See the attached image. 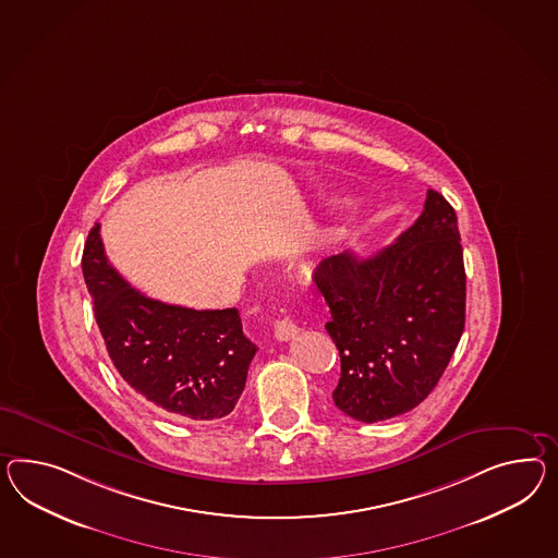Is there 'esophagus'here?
<instances>
[{
    "mask_svg": "<svg viewBox=\"0 0 558 558\" xmlns=\"http://www.w3.org/2000/svg\"><path fill=\"white\" fill-rule=\"evenodd\" d=\"M298 333H300V326L291 317H283V319L275 322V338L279 342H287V340L295 338Z\"/></svg>",
    "mask_w": 558,
    "mask_h": 558,
    "instance_id": "34e87169",
    "label": "esophagus"
}]
</instances>
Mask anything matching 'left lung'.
I'll use <instances>...</instances> for the list:
<instances>
[{
  "label": "left lung",
  "mask_w": 558,
  "mask_h": 558,
  "mask_svg": "<svg viewBox=\"0 0 558 558\" xmlns=\"http://www.w3.org/2000/svg\"><path fill=\"white\" fill-rule=\"evenodd\" d=\"M314 281L329 305L326 329L342 372L333 402L376 423L429 397L465 326V269L458 216L435 190L421 216L368 258H324Z\"/></svg>",
  "instance_id": "8db88e82"
}]
</instances>
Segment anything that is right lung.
<instances>
[{"label": "right lung", "mask_w": 558, "mask_h": 558, "mask_svg": "<svg viewBox=\"0 0 558 558\" xmlns=\"http://www.w3.org/2000/svg\"><path fill=\"white\" fill-rule=\"evenodd\" d=\"M100 225L86 236L83 275L114 368L137 395L182 421L232 413L257 345L230 310H190L151 300L107 260Z\"/></svg>", "instance_id": "add662e5"}]
</instances>
